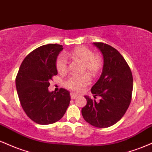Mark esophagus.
<instances>
[{
	"mask_svg": "<svg viewBox=\"0 0 152 152\" xmlns=\"http://www.w3.org/2000/svg\"><path fill=\"white\" fill-rule=\"evenodd\" d=\"M78 96L76 95V94H75L74 93H71V99H75L78 98Z\"/></svg>",
	"mask_w": 152,
	"mask_h": 152,
	"instance_id": "obj_1",
	"label": "esophagus"
}]
</instances>
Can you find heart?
Listing matches in <instances>:
<instances>
[{
    "mask_svg": "<svg viewBox=\"0 0 152 152\" xmlns=\"http://www.w3.org/2000/svg\"><path fill=\"white\" fill-rule=\"evenodd\" d=\"M71 59L83 64V71L93 76H97L103 67V60L99 55L94 54L93 51L84 46H78L69 54ZM56 67L60 74H65L68 70V62L64 55L58 56L56 61ZM91 83V78L87 74L82 76H71L64 83L67 88L76 93H80L84 87Z\"/></svg>",
    "mask_w": 152,
    "mask_h": 152,
    "instance_id": "heart-1",
    "label": "heart"
}]
</instances>
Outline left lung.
Segmentation results:
<instances>
[{"label":"left lung","instance_id":"obj_1","mask_svg":"<svg viewBox=\"0 0 152 152\" xmlns=\"http://www.w3.org/2000/svg\"><path fill=\"white\" fill-rule=\"evenodd\" d=\"M104 57L102 74L91 91L101 96L96 102L87 96L86 105L81 109L86 121L98 128L115 124L122 118L132 101L133 77L131 69L121 54L104 43H94Z\"/></svg>","mask_w":152,"mask_h":152}]
</instances>
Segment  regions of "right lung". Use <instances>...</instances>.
I'll list each match as a JSON object with an SVG mask.
<instances>
[{"label": "right lung", "mask_w": 152, "mask_h": 152, "mask_svg": "<svg viewBox=\"0 0 152 152\" xmlns=\"http://www.w3.org/2000/svg\"><path fill=\"white\" fill-rule=\"evenodd\" d=\"M63 46L47 44L31 52L23 61L15 78L19 100L26 115L38 124L55 123L70 104V93L61 88L48 91L49 81L58 74L56 61Z\"/></svg>", "instance_id": "1"}]
</instances>
